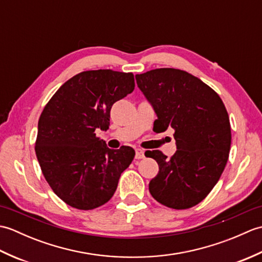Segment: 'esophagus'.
<instances>
[{"mask_svg": "<svg viewBox=\"0 0 262 262\" xmlns=\"http://www.w3.org/2000/svg\"><path fill=\"white\" fill-rule=\"evenodd\" d=\"M144 157H145V155H144V151H143V149L136 148V151H135V158L140 160V159H143Z\"/></svg>", "mask_w": 262, "mask_h": 262, "instance_id": "esophagus-1", "label": "esophagus"}]
</instances>
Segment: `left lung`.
<instances>
[{
    "instance_id": "left-lung-1",
    "label": "left lung",
    "mask_w": 262,
    "mask_h": 262,
    "mask_svg": "<svg viewBox=\"0 0 262 262\" xmlns=\"http://www.w3.org/2000/svg\"><path fill=\"white\" fill-rule=\"evenodd\" d=\"M136 82L157 113L153 129L172 128L177 144L170 159L159 149L145 153L159 164L149 192L166 207H193L215 187L229 160L232 134L225 105L213 89L186 71L151 70L137 74Z\"/></svg>"
}]
</instances>
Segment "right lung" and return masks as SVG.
<instances>
[{
	"mask_svg": "<svg viewBox=\"0 0 262 262\" xmlns=\"http://www.w3.org/2000/svg\"><path fill=\"white\" fill-rule=\"evenodd\" d=\"M135 89L133 73L84 71L71 77L43 108L35 151L53 191L82 210L109 202L135 157L129 146L110 149L96 135L107 130L113 104Z\"/></svg>",
	"mask_w": 262,
	"mask_h": 262,
	"instance_id": "add662e5",
	"label": "right lung"
}]
</instances>
